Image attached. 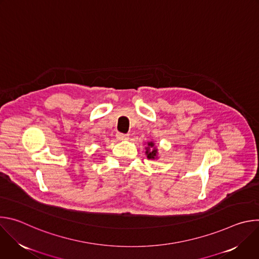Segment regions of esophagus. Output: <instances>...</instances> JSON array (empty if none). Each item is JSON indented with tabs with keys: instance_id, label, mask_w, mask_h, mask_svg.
Returning <instances> with one entry per match:
<instances>
[{
	"instance_id": "esophagus-1",
	"label": "esophagus",
	"mask_w": 259,
	"mask_h": 259,
	"mask_svg": "<svg viewBox=\"0 0 259 259\" xmlns=\"http://www.w3.org/2000/svg\"><path fill=\"white\" fill-rule=\"evenodd\" d=\"M117 138H118L119 140H127V139L129 138V135H128V134H124V133L118 132V133H117Z\"/></svg>"
}]
</instances>
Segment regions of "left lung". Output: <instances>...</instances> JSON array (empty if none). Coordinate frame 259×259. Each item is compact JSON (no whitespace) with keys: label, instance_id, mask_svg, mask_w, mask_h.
<instances>
[{"label":"left lung","instance_id":"obj_1","mask_svg":"<svg viewBox=\"0 0 259 259\" xmlns=\"http://www.w3.org/2000/svg\"><path fill=\"white\" fill-rule=\"evenodd\" d=\"M147 144H149V146L146 147V152H145L147 158H149V159H156L158 153H157L156 147H154V143L149 142Z\"/></svg>","mask_w":259,"mask_h":259}]
</instances>
